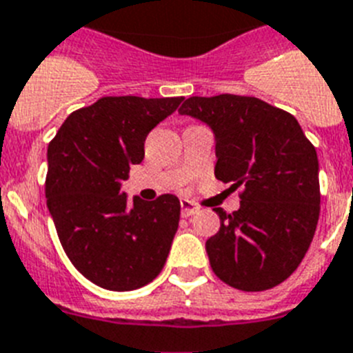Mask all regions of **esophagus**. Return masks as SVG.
<instances>
[{"label":"esophagus","instance_id":"esophagus-1","mask_svg":"<svg viewBox=\"0 0 353 353\" xmlns=\"http://www.w3.org/2000/svg\"><path fill=\"white\" fill-rule=\"evenodd\" d=\"M197 212H199V208H197V206H195L192 201L181 199V215L183 217H192V215Z\"/></svg>","mask_w":353,"mask_h":353}]
</instances>
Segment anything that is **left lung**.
Masks as SVG:
<instances>
[{"instance_id": "1", "label": "left lung", "mask_w": 353, "mask_h": 353, "mask_svg": "<svg viewBox=\"0 0 353 353\" xmlns=\"http://www.w3.org/2000/svg\"><path fill=\"white\" fill-rule=\"evenodd\" d=\"M212 127L215 177L242 188L241 208H215L221 230L206 241L210 265L239 291H268L303 260L319 219V165L291 112L254 97H190L179 108Z\"/></svg>"}]
</instances>
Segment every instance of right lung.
<instances>
[{
  "instance_id": "obj_1",
  "label": "right lung",
  "mask_w": 353,
  "mask_h": 353,
  "mask_svg": "<svg viewBox=\"0 0 353 353\" xmlns=\"http://www.w3.org/2000/svg\"><path fill=\"white\" fill-rule=\"evenodd\" d=\"M183 97H102L77 109L48 145L46 204L68 259L94 285L134 291L161 272L181 203L127 201L121 181L143 161L145 138Z\"/></svg>"
}]
</instances>
